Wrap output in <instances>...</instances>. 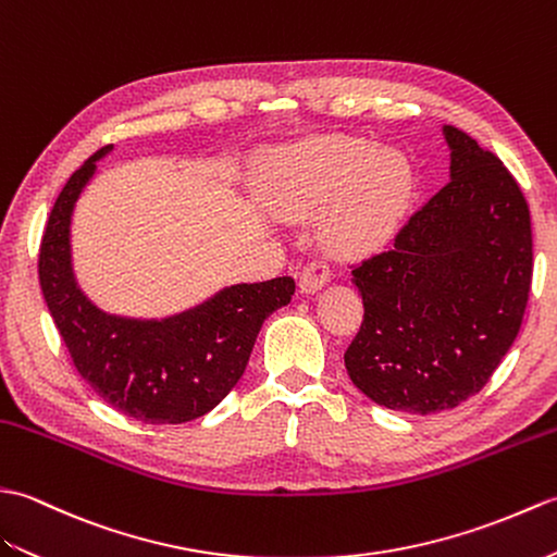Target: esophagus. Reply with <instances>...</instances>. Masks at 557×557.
<instances>
[{"label":"esophagus","mask_w":557,"mask_h":557,"mask_svg":"<svg viewBox=\"0 0 557 557\" xmlns=\"http://www.w3.org/2000/svg\"><path fill=\"white\" fill-rule=\"evenodd\" d=\"M331 278V264L326 259H312L310 264H305L300 274V290L302 293H317L329 283Z\"/></svg>","instance_id":"obj_1"}]
</instances>
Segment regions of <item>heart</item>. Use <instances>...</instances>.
I'll use <instances>...</instances> for the list:
<instances>
[{
  "mask_svg": "<svg viewBox=\"0 0 557 557\" xmlns=\"http://www.w3.org/2000/svg\"><path fill=\"white\" fill-rule=\"evenodd\" d=\"M412 190L407 159L350 135L312 138L281 152L271 164L269 195L281 214H312L341 200L329 238L343 250H367L388 236Z\"/></svg>",
  "mask_w": 557,
  "mask_h": 557,
  "instance_id": "heart-1",
  "label": "heart"
}]
</instances>
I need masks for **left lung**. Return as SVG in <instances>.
<instances>
[{
  "label": "left lung",
  "instance_id": "8db88e82",
  "mask_svg": "<svg viewBox=\"0 0 557 557\" xmlns=\"http://www.w3.org/2000/svg\"><path fill=\"white\" fill-rule=\"evenodd\" d=\"M443 135L450 181L352 269L364 319L345 369L367 398L410 414L453 410L486 386L520 333L534 271L520 185L465 131Z\"/></svg>",
  "mask_w": 557,
  "mask_h": 557
}]
</instances>
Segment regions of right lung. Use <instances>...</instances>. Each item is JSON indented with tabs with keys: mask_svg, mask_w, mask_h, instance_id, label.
Here are the masks:
<instances>
[{
	"mask_svg": "<svg viewBox=\"0 0 557 557\" xmlns=\"http://www.w3.org/2000/svg\"><path fill=\"white\" fill-rule=\"evenodd\" d=\"M107 145L66 181L40 243V286L78 374L114 410L143 424L207 414L240 381L264 319L288 305L290 276L238 283L166 319L107 314L78 288L71 267V214Z\"/></svg>",
	"mask_w": 557,
	"mask_h": 557,
	"instance_id": "obj_1",
	"label": "right lung"
}]
</instances>
